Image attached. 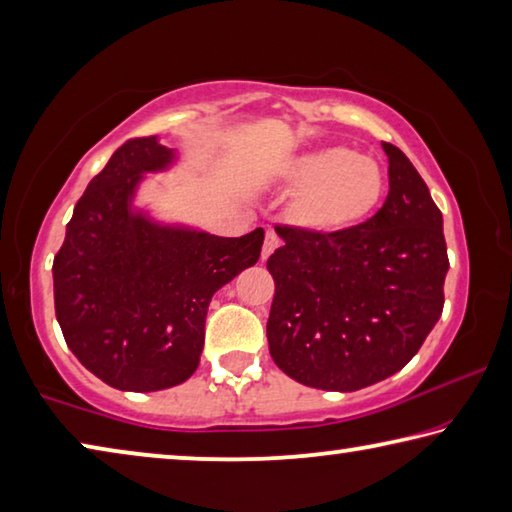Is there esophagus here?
<instances>
[{
    "mask_svg": "<svg viewBox=\"0 0 512 512\" xmlns=\"http://www.w3.org/2000/svg\"><path fill=\"white\" fill-rule=\"evenodd\" d=\"M277 246H280V237H277L273 230H268L266 232V239H264V248H262V259H264V262H266L268 257H271V253H273Z\"/></svg>",
    "mask_w": 512,
    "mask_h": 512,
    "instance_id": "obj_1",
    "label": "esophagus"
}]
</instances>
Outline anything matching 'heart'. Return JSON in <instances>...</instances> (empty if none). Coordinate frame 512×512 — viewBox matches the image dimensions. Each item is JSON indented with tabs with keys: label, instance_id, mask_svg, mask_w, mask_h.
<instances>
[{
	"label": "heart",
	"instance_id": "heart-1",
	"mask_svg": "<svg viewBox=\"0 0 512 512\" xmlns=\"http://www.w3.org/2000/svg\"><path fill=\"white\" fill-rule=\"evenodd\" d=\"M282 176L296 189L291 221L309 232L350 230L366 221L386 194L381 164L341 144L300 153Z\"/></svg>",
	"mask_w": 512,
	"mask_h": 512
}]
</instances>
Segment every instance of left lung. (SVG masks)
Wrapping results in <instances>:
<instances>
[{
    "label": "left lung",
    "mask_w": 512,
    "mask_h": 512,
    "mask_svg": "<svg viewBox=\"0 0 512 512\" xmlns=\"http://www.w3.org/2000/svg\"><path fill=\"white\" fill-rule=\"evenodd\" d=\"M388 155V196L343 232L275 225L268 350L277 368L320 391L350 393L395 375L438 323L449 268L443 214L411 160Z\"/></svg>",
    "instance_id": "8db88e82"
}]
</instances>
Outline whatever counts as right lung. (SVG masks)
<instances>
[{
	"label": "right lung",
	"mask_w": 512,
	"mask_h": 512,
	"mask_svg": "<svg viewBox=\"0 0 512 512\" xmlns=\"http://www.w3.org/2000/svg\"><path fill=\"white\" fill-rule=\"evenodd\" d=\"M173 160L176 151L158 137L119 146L76 203L54 257V305L67 348L119 391H162L192 377L212 296L262 253V228L216 237L133 210L144 173Z\"/></svg>",
	"instance_id": "obj_1"
}]
</instances>
